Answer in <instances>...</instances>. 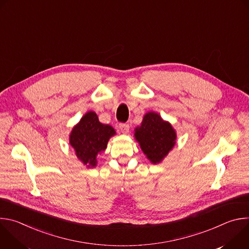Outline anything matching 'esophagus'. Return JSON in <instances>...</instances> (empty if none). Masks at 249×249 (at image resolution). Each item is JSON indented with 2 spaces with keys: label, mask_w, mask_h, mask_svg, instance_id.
I'll return each instance as SVG.
<instances>
[{
  "label": "esophagus",
  "mask_w": 249,
  "mask_h": 249,
  "mask_svg": "<svg viewBox=\"0 0 249 249\" xmlns=\"http://www.w3.org/2000/svg\"><path fill=\"white\" fill-rule=\"evenodd\" d=\"M129 129H130V126L126 123H120L119 124V130L123 133V134H127L129 132Z\"/></svg>",
  "instance_id": "esophagus-1"
}]
</instances>
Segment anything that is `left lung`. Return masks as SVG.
I'll use <instances>...</instances> for the list:
<instances>
[{"instance_id":"left-lung-1","label":"left lung","mask_w":249,"mask_h":249,"mask_svg":"<svg viewBox=\"0 0 249 249\" xmlns=\"http://www.w3.org/2000/svg\"><path fill=\"white\" fill-rule=\"evenodd\" d=\"M135 138L147 158L153 163H159L173 148L176 134L159 114L149 112L144 116L142 125L135 129Z\"/></svg>"}]
</instances>
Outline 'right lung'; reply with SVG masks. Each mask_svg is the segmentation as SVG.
<instances>
[{
	"label": "right lung",
	"mask_w": 249,
	"mask_h": 249,
	"mask_svg": "<svg viewBox=\"0 0 249 249\" xmlns=\"http://www.w3.org/2000/svg\"><path fill=\"white\" fill-rule=\"evenodd\" d=\"M115 134L110 125L99 122L97 115L88 112L74 127L70 135V144L80 160L88 167L96 165V156L107 147V142Z\"/></svg>",
	"instance_id": "obj_1"
}]
</instances>
